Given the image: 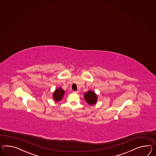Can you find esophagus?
Wrapping results in <instances>:
<instances>
[{"mask_svg":"<svg viewBox=\"0 0 156 156\" xmlns=\"http://www.w3.org/2000/svg\"><path fill=\"white\" fill-rule=\"evenodd\" d=\"M73 93H75V94H78V93L79 92V91H73Z\"/></svg>","mask_w":156,"mask_h":156,"instance_id":"esophagus-1","label":"esophagus"}]
</instances>
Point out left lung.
Masks as SVG:
<instances>
[{"label": "left lung", "mask_w": 156, "mask_h": 156, "mask_svg": "<svg viewBox=\"0 0 156 156\" xmlns=\"http://www.w3.org/2000/svg\"><path fill=\"white\" fill-rule=\"evenodd\" d=\"M84 99L86 101L91 105H93L96 104L98 100V96L95 92L91 90L88 91L84 94Z\"/></svg>", "instance_id": "8db88e82"}]
</instances>
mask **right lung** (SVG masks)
Segmentation results:
<instances>
[{
  "label": "right lung",
  "instance_id": "right-lung-1",
  "mask_svg": "<svg viewBox=\"0 0 156 156\" xmlns=\"http://www.w3.org/2000/svg\"><path fill=\"white\" fill-rule=\"evenodd\" d=\"M65 91L63 89L61 88H58L56 89L53 94V98L55 101H59L61 99H62L64 95Z\"/></svg>",
  "mask_w": 156,
  "mask_h": 156
}]
</instances>
